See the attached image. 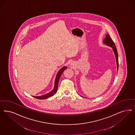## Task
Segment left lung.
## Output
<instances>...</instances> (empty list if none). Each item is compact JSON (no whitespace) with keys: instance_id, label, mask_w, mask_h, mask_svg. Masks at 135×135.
Wrapping results in <instances>:
<instances>
[{"instance_id":"left-lung-1","label":"left lung","mask_w":135,"mask_h":135,"mask_svg":"<svg viewBox=\"0 0 135 135\" xmlns=\"http://www.w3.org/2000/svg\"><path fill=\"white\" fill-rule=\"evenodd\" d=\"M104 43L106 44L107 46L111 47L113 49V50L114 52V54L115 55L116 57V60L117 67V72L118 70V67H119V62H118V52L117 50L116 47L115 46V43L113 41L111 38L109 34H107L106 36V38L104 39L103 41Z\"/></svg>"}]
</instances>
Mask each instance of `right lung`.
<instances>
[{"label":"right lung","instance_id":"obj_1","mask_svg":"<svg viewBox=\"0 0 135 135\" xmlns=\"http://www.w3.org/2000/svg\"><path fill=\"white\" fill-rule=\"evenodd\" d=\"M67 68V67L64 66L61 69H60L59 71H58V72L57 73L56 76V78H55V81L54 87V88L52 90V91L50 92L49 93H47V94L44 95H42V96H33V97H34V98H36V99H38L43 100V99H47V98H49L50 97L53 96L56 93V92L57 91L58 86V82H59V79H60V78L61 75L62 74L63 71L65 69H66Z\"/></svg>","mask_w":135,"mask_h":135}]
</instances>
